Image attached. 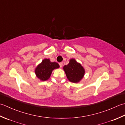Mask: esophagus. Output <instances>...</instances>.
Returning <instances> with one entry per match:
<instances>
[{
    "mask_svg": "<svg viewBox=\"0 0 125 125\" xmlns=\"http://www.w3.org/2000/svg\"><path fill=\"white\" fill-rule=\"evenodd\" d=\"M59 65H60V67L62 68V66H63V63H62V62H60L59 63Z\"/></svg>",
    "mask_w": 125,
    "mask_h": 125,
    "instance_id": "34e87169",
    "label": "esophagus"
}]
</instances>
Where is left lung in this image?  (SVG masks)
Returning a JSON list of instances; mask_svg holds the SVG:
<instances>
[{
    "label": "left lung",
    "instance_id": "left-lung-1",
    "mask_svg": "<svg viewBox=\"0 0 125 125\" xmlns=\"http://www.w3.org/2000/svg\"><path fill=\"white\" fill-rule=\"evenodd\" d=\"M63 69L68 80L74 83L79 82L85 73L83 67L74 59H71L68 65L63 66Z\"/></svg>",
    "mask_w": 125,
    "mask_h": 125
}]
</instances>
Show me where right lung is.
Returning a JSON list of instances; mask_svg holds the SVG:
<instances>
[{"instance_id": "obj_1", "label": "right lung", "mask_w": 125, "mask_h": 125, "mask_svg": "<svg viewBox=\"0 0 125 125\" xmlns=\"http://www.w3.org/2000/svg\"><path fill=\"white\" fill-rule=\"evenodd\" d=\"M59 67L57 62H51L49 59H45L35 69L37 77L42 81H46L50 78L53 70Z\"/></svg>"}]
</instances>
